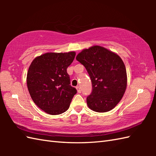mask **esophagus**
Returning <instances> with one entry per match:
<instances>
[{"mask_svg":"<svg viewBox=\"0 0 156 156\" xmlns=\"http://www.w3.org/2000/svg\"><path fill=\"white\" fill-rule=\"evenodd\" d=\"M76 90H77V92H78V93H80V92H81L80 88L79 87H76Z\"/></svg>","mask_w":156,"mask_h":156,"instance_id":"obj_1","label":"esophagus"}]
</instances>
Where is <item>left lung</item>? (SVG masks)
Listing matches in <instances>:
<instances>
[{"label":"left lung","mask_w":156,"mask_h":156,"mask_svg":"<svg viewBox=\"0 0 156 156\" xmlns=\"http://www.w3.org/2000/svg\"><path fill=\"white\" fill-rule=\"evenodd\" d=\"M76 59L87 69L92 81V93L87 98L88 107L98 112L114 108L123 97L127 84L122 59L100 45L83 49Z\"/></svg>","instance_id":"left-lung-1"}]
</instances>
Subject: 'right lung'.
I'll use <instances>...</instances> for the list:
<instances>
[{"instance_id":"1","label":"right lung","mask_w":156,"mask_h":156,"mask_svg":"<svg viewBox=\"0 0 156 156\" xmlns=\"http://www.w3.org/2000/svg\"><path fill=\"white\" fill-rule=\"evenodd\" d=\"M75 51L45 53L36 57L29 66L27 84L35 104L46 113L56 115L68 110L77 90L70 84L67 68Z\"/></svg>"}]
</instances>
